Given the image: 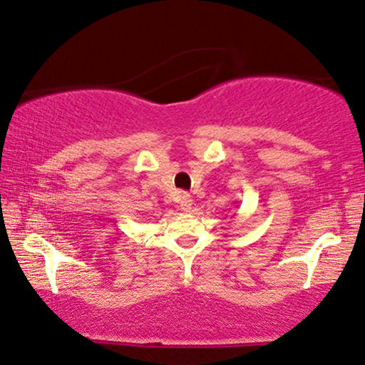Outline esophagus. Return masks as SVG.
Listing matches in <instances>:
<instances>
[{"instance_id":"obj_1","label":"esophagus","mask_w":365,"mask_h":365,"mask_svg":"<svg viewBox=\"0 0 365 365\" xmlns=\"http://www.w3.org/2000/svg\"><path fill=\"white\" fill-rule=\"evenodd\" d=\"M178 203H180V208L183 210V212H188V210L192 208L193 200H192V197H190V195L182 193L180 198H178Z\"/></svg>"}]
</instances>
